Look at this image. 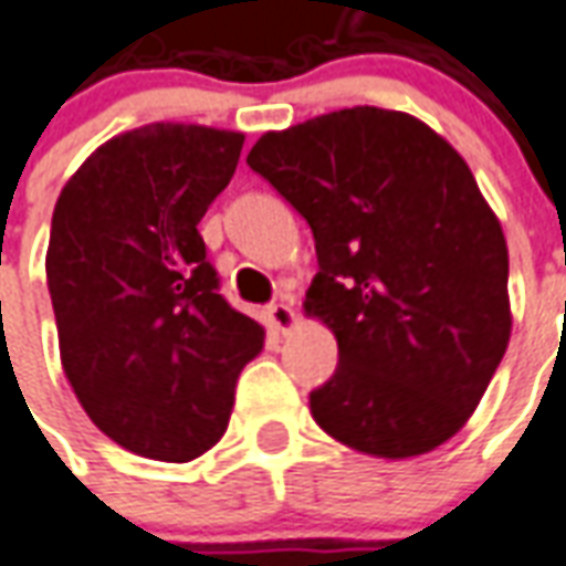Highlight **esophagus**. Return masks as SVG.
<instances>
[{
    "mask_svg": "<svg viewBox=\"0 0 566 566\" xmlns=\"http://www.w3.org/2000/svg\"><path fill=\"white\" fill-rule=\"evenodd\" d=\"M268 323L276 328V332H290L295 326V311H292V304L286 302H276L268 307Z\"/></svg>",
    "mask_w": 566,
    "mask_h": 566,
    "instance_id": "34e87169",
    "label": "esophagus"
}]
</instances>
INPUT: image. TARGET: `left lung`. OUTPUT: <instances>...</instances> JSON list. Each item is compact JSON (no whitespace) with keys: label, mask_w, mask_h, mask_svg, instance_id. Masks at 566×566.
<instances>
[{"label":"left lung","mask_w":566,"mask_h":566,"mask_svg":"<svg viewBox=\"0 0 566 566\" xmlns=\"http://www.w3.org/2000/svg\"><path fill=\"white\" fill-rule=\"evenodd\" d=\"M247 164L314 231L304 311L338 340L316 423L387 460L448 442L512 332L506 238L467 161L405 112L354 106L264 134Z\"/></svg>","instance_id":"left-lung-1"}]
</instances>
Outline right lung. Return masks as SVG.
Wrapping results in <instances>:
<instances>
[{
  "label": "right lung",
  "instance_id": "1",
  "mask_svg": "<svg viewBox=\"0 0 566 566\" xmlns=\"http://www.w3.org/2000/svg\"><path fill=\"white\" fill-rule=\"evenodd\" d=\"M243 134L148 124L99 146L51 219L48 292L63 371L127 451L188 463L222 439L264 328L219 295L198 222Z\"/></svg>",
  "mask_w": 566,
  "mask_h": 566
}]
</instances>
